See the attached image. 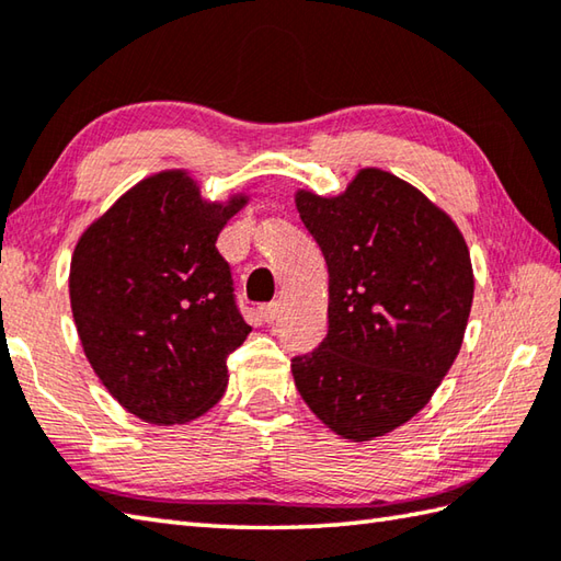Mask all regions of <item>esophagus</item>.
<instances>
[{
    "label": "esophagus",
    "mask_w": 561,
    "mask_h": 561,
    "mask_svg": "<svg viewBox=\"0 0 561 561\" xmlns=\"http://www.w3.org/2000/svg\"><path fill=\"white\" fill-rule=\"evenodd\" d=\"M260 313H262V318H265V323H274V320H277L282 313V304L272 301V304L260 306Z\"/></svg>",
    "instance_id": "1"
}]
</instances>
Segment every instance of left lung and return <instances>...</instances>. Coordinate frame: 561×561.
Listing matches in <instances>:
<instances>
[{"mask_svg": "<svg viewBox=\"0 0 561 561\" xmlns=\"http://www.w3.org/2000/svg\"><path fill=\"white\" fill-rule=\"evenodd\" d=\"M330 274L328 335L291 374L320 422L371 440L410 422L448 374L474 277L458 226L420 190L362 169L342 195L296 193Z\"/></svg>", "mask_w": 561, "mask_h": 561, "instance_id": "obj_1", "label": "left lung"}]
</instances>
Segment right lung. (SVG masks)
Returning a JSON list of instances; mask_svg holds the SVG:
<instances>
[{
  "label": "right lung",
  "mask_w": 561,
  "mask_h": 561,
  "mask_svg": "<svg viewBox=\"0 0 561 561\" xmlns=\"http://www.w3.org/2000/svg\"><path fill=\"white\" fill-rule=\"evenodd\" d=\"M248 195L202 199L185 171L139 181L81 233L69 301L83 354L111 396L149 424L219 402L250 325L217 238Z\"/></svg>",
  "instance_id": "right-lung-1"
}]
</instances>
